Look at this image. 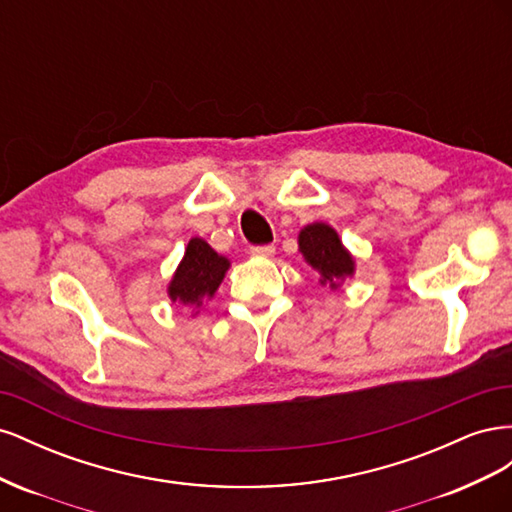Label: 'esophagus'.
Wrapping results in <instances>:
<instances>
[{"label":"esophagus","mask_w":512,"mask_h":512,"mask_svg":"<svg viewBox=\"0 0 512 512\" xmlns=\"http://www.w3.org/2000/svg\"><path fill=\"white\" fill-rule=\"evenodd\" d=\"M252 256H258V258H271L275 254V245H254L252 247Z\"/></svg>","instance_id":"34e87169"}]
</instances>
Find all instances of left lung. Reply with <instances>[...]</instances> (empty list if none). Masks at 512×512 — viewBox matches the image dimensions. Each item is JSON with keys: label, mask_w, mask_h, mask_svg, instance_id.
<instances>
[{"label": "left lung", "mask_w": 512, "mask_h": 512, "mask_svg": "<svg viewBox=\"0 0 512 512\" xmlns=\"http://www.w3.org/2000/svg\"><path fill=\"white\" fill-rule=\"evenodd\" d=\"M299 250L309 265L322 275L320 282L331 288L354 271L352 256L339 241L337 232L327 224L305 226L299 235Z\"/></svg>", "instance_id": "left-lung-1"}]
</instances>
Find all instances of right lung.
Instances as JSON below:
<instances>
[{"instance_id":"1","label":"right lung","mask_w":512,"mask_h":512,"mask_svg":"<svg viewBox=\"0 0 512 512\" xmlns=\"http://www.w3.org/2000/svg\"><path fill=\"white\" fill-rule=\"evenodd\" d=\"M228 265L230 262L215 252L207 241L194 237L168 286L170 299L185 305H200V301L213 297V292L218 290Z\"/></svg>"}]
</instances>
